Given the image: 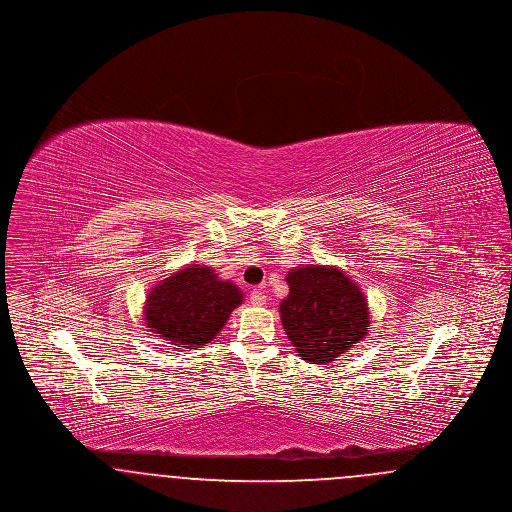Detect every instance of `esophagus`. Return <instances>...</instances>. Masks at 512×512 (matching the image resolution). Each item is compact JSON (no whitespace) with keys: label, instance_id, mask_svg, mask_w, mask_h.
Segmentation results:
<instances>
[{"label":"esophagus","instance_id":"obj_1","mask_svg":"<svg viewBox=\"0 0 512 512\" xmlns=\"http://www.w3.org/2000/svg\"><path fill=\"white\" fill-rule=\"evenodd\" d=\"M249 301H251L253 307H263L267 303V295L261 292V290H253L251 295H249Z\"/></svg>","mask_w":512,"mask_h":512}]
</instances>
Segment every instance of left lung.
<instances>
[{"label":"left lung","mask_w":512,"mask_h":512,"mask_svg":"<svg viewBox=\"0 0 512 512\" xmlns=\"http://www.w3.org/2000/svg\"><path fill=\"white\" fill-rule=\"evenodd\" d=\"M282 326L295 351L311 365L336 361L368 332L365 295L340 268L299 267L286 276Z\"/></svg>","instance_id":"left-lung-1"}]
</instances>
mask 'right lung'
<instances>
[{
	"label": "right lung",
	"instance_id": "right-lung-1",
	"mask_svg": "<svg viewBox=\"0 0 512 512\" xmlns=\"http://www.w3.org/2000/svg\"><path fill=\"white\" fill-rule=\"evenodd\" d=\"M242 297L213 268L192 265L151 288L144 317L149 332L178 349H195L219 334Z\"/></svg>",
	"mask_w": 512,
	"mask_h": 512
}]
</instances>
